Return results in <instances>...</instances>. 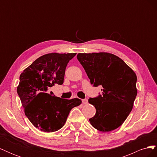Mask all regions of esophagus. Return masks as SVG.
<instances>
[{"instance_id": "obj_1", "label": "esophagus", "mask_w": 157, "mask_h": 157, "mask_svg": "<svg viewBox=\"0 0 157 157\" xmlns=\"http://www.w3.org/2000/svg\"><path fill=\"white\" fill-rule=\"evenodd\" d=\"M82 102L83 104H85V105H86V104L88 103V99H82Z\"/></svg>"}]
</instances>
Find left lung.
<instances>
[{
    "instance_id": "1",
    "label": "left lung",
    "mask_w": 157,
    "mask_h": 157,
    "mask_svg": "<svg viewBox=\"0 0 157 157\" xmlns=\"http://www.w3.org/2000/svg\"><path fill=\"white\" fill-rule=\"evenodd\" d=\"M77 58L90 80L101 94L88 102L96 109L89 121L94 128L109 132L119 127L130 113L137 96V77L129 66L118 56L105 52L78 54Z\"/></svg>"
}]
</instances>
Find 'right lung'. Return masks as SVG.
<instances>
[{
  "label": "right lung",
  "mask_w": 157,
  "mask_h": 157,
  "mask_svg": "<svg viewBox=\"0 0 157 157\" xmlns=\"http://www.w3.org/2000/svg\"><path fill=\"white\" fill-rule=\"evenodd\" d=\"M76 53L48 54L33 61L20 75L17 92L28 119L38 129L53 132L62 128L70 111L81 99L56 97L51 87L63 84L69 61Z\"/></svg>",
  "instance_id": "1"
}]
</instances>
